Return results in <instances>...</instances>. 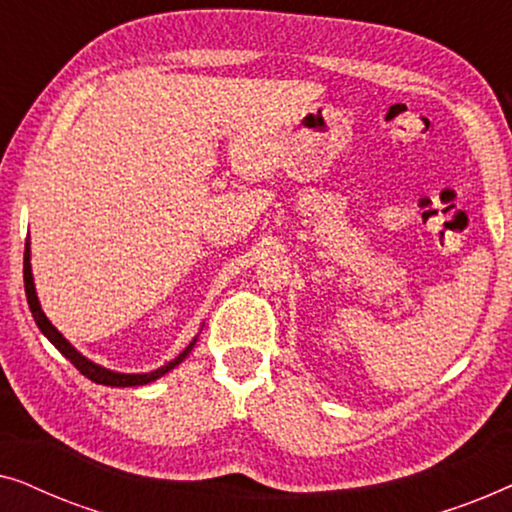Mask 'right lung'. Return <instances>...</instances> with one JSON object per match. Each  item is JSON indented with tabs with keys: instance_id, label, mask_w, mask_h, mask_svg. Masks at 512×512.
Listing matches in <instances>:
<instances>
[{
	"instance_id": "1",
	"label": "right lung",
	"mask_w": 512,
	"mask_h": 512,
	"mask_svg": "<svg viewBox=\"0 0 512 512\" xmlns=\"http://www.w3.org/2000/svg\"><path fill=\"white\" fill-rule=\"evenodd\" d=\"M23 279H25V296H27V305H30L32 310V317L34 321H37L39 331L46 335L48 340L53 342L55 349L65 356V359H69L74 363V368L79 370L81 375H86L88 380H93L95 384H107V387H142V384H149L153 380H158V377H163L165 373H170L172 368H177L181 361L186 359L188 354H191V349L195 345V340L188 345L184 352H181L177 359L167 363V366L153 370V373H142V375H128V373H114V370H107L102 366H97V363L88 361L86 356H83L81 352H76V349L69 345V342L62 338V333L55 328L51 321L46 319L44 310H41L39 305V298H37V291H34V277H32V265H30V240L25 242V261H23Z\"/></svg>"
}]
</instances>
